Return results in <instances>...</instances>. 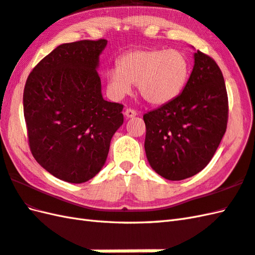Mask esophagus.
<instances>
[{
	"label": "esophagus",
	"mask_w": 255,
	"mask_h": 255,
	"mask_svg": "<svg viewBox=\"0 0 255 255\" xmlns=\"http://www.w3.org/2000/svg\"><path fill=\"white\" fill-rule=\"evenodd\" d=\"M124 116H126V118H128V119L134 118L135 116H136V111L133 109H127L126 111H124Z\"/></svg>",
	"instance_id": "obj_1"
}]
</instances>
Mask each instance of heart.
<instances>
[{
    "instance_id": "heart-1",
    "label": "heart",
    "mask_w": 255,
    "mask_h": 255,
    "mask_svg": "<svg viewBox=\"0 0 255 255\" xmlns=\"http://www.w3.org/2000/svg\"><path fill=\"white\" fill-rule=\"evenodd\" d=\"M189 75V59L179 50H133L107 73V90L112 99L121 100L131 93L132 84H136L146 103L162 106L178 97Z\"/></svg>"
}]
</instances>
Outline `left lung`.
<instances>
[{"label":"left lung","instance_id":"obj_1","mask_svg":"<svg viewBox=\"0 0 255 255\" xmlns=\"http://www.w3.org/2000/svg\"><path fill=\"white\" fill-rule=\"evenodd\" d=\"M194 66L177 98L144 115L150 167L179 181L203 170L217 150L228 120L223 73L211 56L194 53Z\"/></svg>","mask_w":255,"mask_h":255}]
</instances>
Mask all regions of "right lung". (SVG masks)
Returning <instances> with one entry per match:
<instances>
[{"label":"right lung","mask_w":255,"mask_h":255,"mask_svg":"<svg viewBox=\"0 0 255 255\" xmlns=\"http://www.w3.org/2000/svg\"><path fill=\"white\" fill-rule=\"evenodd\" d=\"M107 40L56 47L36 65L24 89V116L30 150L55 178L83 183L108 157L123 124V106L103 98L97 69Z\"/></svg>","instance_id":"obj_1"}]
</instances>
